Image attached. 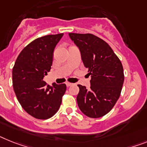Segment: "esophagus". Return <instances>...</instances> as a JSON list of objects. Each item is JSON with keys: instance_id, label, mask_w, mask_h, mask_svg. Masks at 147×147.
<instances>
[{"instance_id": "34e87169", "label": "esophagus", "mask_w": 147, "mask_h": 147, "mask_svg": "<svg viewBox=\"0 0 147 147\" xmlns=\"http://www.w3.org/2000/svg\"><path fill=\"white\" fill-rule=\"evenodd\" d=\"M66 87H70V86H71V85H72V84L69 83V82H66Z\"/></svg>"}]
</instances>
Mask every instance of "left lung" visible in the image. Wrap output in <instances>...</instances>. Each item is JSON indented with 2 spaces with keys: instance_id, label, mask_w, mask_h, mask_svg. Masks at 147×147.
I'll list each match as a JSON object with an SVG mask.
<instances>
[{
  "instance_id": "8db88e82",
  "label": "left lung",
  "mask_w": 147,
  "mask_h": 147,
  "mask_svg": "<svg viewBox=\"0 0 147 147\" xmlns=\"http://www.w3.org/2000/svg\"><path fill=\"white\" fill-rule=\"evenodd\" d=\"M91 75L90 88L78 84V105L90 118L102 117L118 100L124 82L121 62L108 43L90 34H69Z\"/></svg>"
}]
</instances>
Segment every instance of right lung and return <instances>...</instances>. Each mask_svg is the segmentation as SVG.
<instances>
[{
	"instance_id": "1",
	"label": "right lung",
	"mask_w": 147,
	"mask_h": 147,
	"mask_svg": "<svg viewBox=\"0 0 147 147\" xmlns=\"http://www.w3.org/2000/svg\"><path fill=\"white\" fill-rule=\"evenodd\" d=\"M63 34L35 39L21 51L13 69L14 92L30 115L40 119L54 116L60 108L66 90L65 84L47 85L43 78L50 71L53 53Z\"/></svg>"
}]
</instances>
